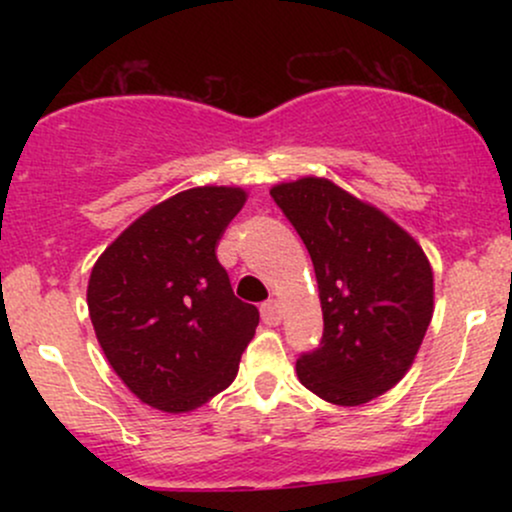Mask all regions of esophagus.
<instances>
[{
    "instance_id": "obj_1",
    "label": "esophagus",
    "mask_w": 512,
    "mask_h": 512,
    "mask_svg": "<svg viewBox=\"0 0 512 512\" xmlns=\"http://www.w3.org/2000/svg\"><path fill=\"white\" fill-rule=\"evenodd\" d=\"M260 313H262L264 325H279V322H281V305L276 301L262 303Z\"/></svg>"
}]
</instances>
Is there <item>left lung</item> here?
Segmentation results:
<instances>
[{"instance_id": "1", "label": "left lung", "mask_w": 512, "mask_h": 512, "mask_svg": "<svg viewBox=\"0 0 512 512\" xmlns=\"http://www.w3.org/2000/svg\"><path fill=\"white\" fill-rule=\"evenodd\" d=\"M315 267L322 339L296 361L301 383L342 407L366 404L407 373L433 315L424 250L383 211L325 178L272 187Z\"/></svg>"}]
</instances>
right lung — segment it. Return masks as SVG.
Instances as JSON below:
<instances>
[{
	"label": "right lung",
	"instance_id": "add662e5",
	"mask_svg": "<svg viewBox=\"0 0 512 512\" xmlns=\"http://www.w3.org/2000/svg\"><path fill=\"white\" fill-rule=\"evenodd\" d=\"M238 187H195L139 216L98 257L88 313L110 366L142 402L192 411L233 383L260 313L233 296L216 243Z\"/></svg>",
	"mask_w": 512,
	"mask_h": 512
}]
</instances>
